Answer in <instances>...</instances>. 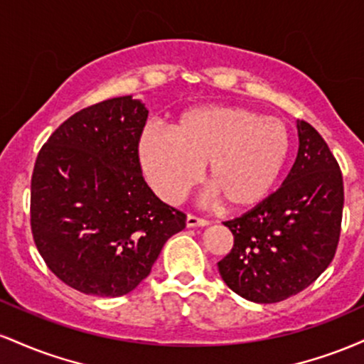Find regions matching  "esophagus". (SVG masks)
Returning <instances> with one entry per match:
<instances>
[{
    "label": "esophagus",
    "instance_id": "34e87169",
    "mask_svg": "<svg viewBox=\"0 0 364 364\" xmlns=\"http://www.w3.org/2000/svg\"><path fill=\"white\" fill-rule=\"evenodd\" d=\"M208 224H210V223H208L207 219H200V217L191 215V214L186 215V225H188V228H205V225H208Z\"/></svg>",
    "mask_w": 364,
    "mask_h": 364
}]
</instances>
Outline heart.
<instances>
[{
	"label": "heart",
	"mask_w": 364,
	"mask_h": 364,
	"mask_svg": "<svg viewBox=\"0 0 364 364\" xmlns=\"http://www.w3.org/2000/svg\"><path fill=\"white\" fill-rule=\"evenodd\" d=\"M289 152L281 119L237 106H202L179 114L169 132L145 129L139 156L145 176L166 202H178L198 178L228 208L262 202Z\"/></svg>",
	"instance_id": "1"
}]
</instances>
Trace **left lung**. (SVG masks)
Masks as SVG:
<instances>
[{
	"label": "left lung",
	"instance_id": "left-lung-1",
	"mask_svg": "<svg viewBox=\"0 0 364 364\" xmlns=\"http://www.w3.org/2000/svg\"><path fill=\"white\" fill-rule=\"evenodd\" d=\"M299 149L275 193L224 223L235 236L217 263L223 281L253 303H279L306 289L332 262L341 235L344 185L328 145L296 121Z\"/></svg>",
	"mask_w": 364,
	"mask_h": 364
}]
</instances>
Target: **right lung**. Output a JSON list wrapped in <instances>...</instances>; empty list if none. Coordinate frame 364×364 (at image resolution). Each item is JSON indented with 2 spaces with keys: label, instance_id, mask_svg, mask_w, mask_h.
Segmentation results:
<instances>
[{
  "label": "right lung",
  "instance_id": "add662e5",
  "mask_svg": "<svg viewBox=\"0 0 364 364\" xmlns=\"http://www.w3.org/2000/svg\"><path fill=\"white\" fill-rule=\"evenodd\" d=\"M149 111L132 95L75 112L37 156L31 225L49 270L83 294L118 298L152 270L186 215L141 176L139 141Z\"/></svg>",
  "mask_w": 364,
  "mask_h": 364
}]
</instances>
